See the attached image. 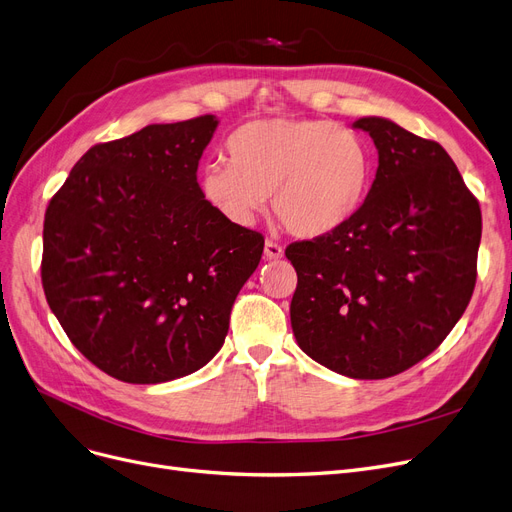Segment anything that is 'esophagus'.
I'll return each mask as SVG.
<instances>
[{
	"mask_svg": "<svg viewBox=\"0 0 512 512\" xmlns=\"http://www.w3.org/2000/svg\"><path fill=\"white\" fill-rule=\"evenodd\" d=\"M263 255H265V259H272V261H276V259H280V257L284 255V249L280 247L278 242H274V240H265Z\"/></svg>",
	"mask_w": 512,
	"mask_h": 512,
	"instance_id": "obj_1",
	"label": "esophagus"
}]
</instances>
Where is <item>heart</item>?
<instances>
[{"label":"heart","mask_w":512,"mask_h":512,"mask_svg":"<svg viewBox=\"0 0 512 512\" xmlns=\"http://www.w3.org/2000/svg\"><path fill=\"white\" fill-rule=\"evenodd\" d=\"M228 163L198 180L205 201L234 226H251L268 203L301 238L341 230L364 205L372 154L358 133L320 119H259L228 138Z\"/></svg>","instance_id":"1"}]
</instances>
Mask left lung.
Listing matches in <instances>:
<instances>
[{"instance_id": "1", "label": "left lung", "mask_w": 512, "mask_h": 512, "mask_svg": "<svg viewBox=\"0 0 512 512\" xmlns=\"http://www.w3.org/2000/svg\"><path fill=\"white\" fill-rule=\"evenodd\" d=\"M370 133L379 169L341 230L293 242L291 326L311 360L349 379H387L450 335L477 280L481 209L450 154L383 117Z\"/></svg>"}]
</instances>
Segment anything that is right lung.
<instances>
[{
	"label": "right lung",
	"mask_w": 512,
	"mask_h": 512,
	"mask_svg": "<svg viewBox=\"0 0 512 512\" xmlns=\"http://www.w3.org/2000/svg\"><path fill=\"white\" fill-rule=\"evenodd\" d=\"M205 115L87 150L43 221L41 282L71 343L113 379L154 385L215 358L263 253L201 194Z\"/></svg>",
	"instance_id": "right-lung-1"
}]
</instances>
